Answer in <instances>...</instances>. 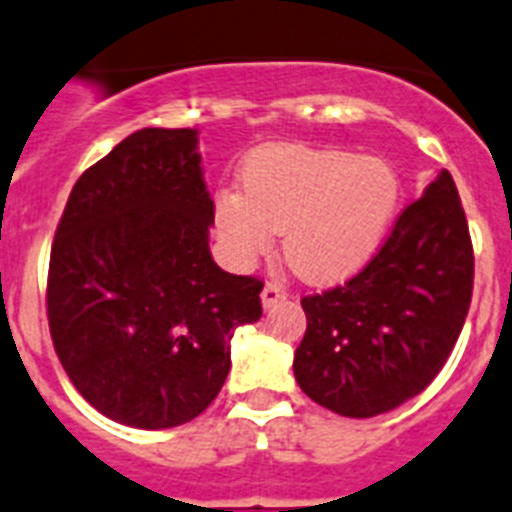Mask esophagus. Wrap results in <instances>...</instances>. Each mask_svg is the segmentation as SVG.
Masks as SVG:
<instances>
[{"instance_id":"1","label":"esophagus","mask_w":512,"mask_h":512,"mask_svg":"<svg viewBox=\"0 0 512 512\" xmlns=\"http://www.w3.org/2000/svg\"><path fill=\"white\" fill-rule=\"evenodd\" d=\"M260 298H262V306H265V308L278 306V303L285 301L283 285H280V283H267L265 288H262V296Z\"/></svg>"}]
</instances>
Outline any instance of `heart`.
Listing matches in <instances>:
<instances>
[{
  "label": "heart",
  "mask_w": 512,
  "mask_h": 512,
  "mask_svg": "<svg viewBox=\"0 0 512 512\" xmlns=\"http://www.w3.org/2000/svg\"><path fill=\"white\" fill-rule=\"evenodd\" d=\"M242 188L216 199V227L237 265H252L285 232L288 265L311 283H334L365 265L393 222L400 181L382 158L339 147L257 150Z\"/></svg>",
  "instance_id": "1"
}]
</instances>
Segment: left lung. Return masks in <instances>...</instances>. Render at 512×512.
<instances>
[{"label": "left lung", "instance_id": "left-lung-1", "mask_svg": "<svg viewBox=\"0 0 512 512\" xmlns=\"http://www.w3.org/2000/svg\"><path fill=\"white\" fill-rule=\"evenodd\" d=\"M472 283L467 216L454 178L441 170L354 278L301 298L308 326L293 359L301 390L347 418L403 405L449 359Z\"/></svg>", "mask_w": 512, "mask_h": 512}]
</instances>
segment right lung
I'll return each mask as SVG.
<instances>
[{
    "label": "right lung",
    "mask_w": 512,
    "mask_h": 512,
    "mask_svg": "<svg viewBox=\"0 0 512 512\" xmlns=\"http://www.w3.org/2000/svg\"><path fill=\"white\" fill-rule=\"evenodd\" d=\"M211 224L196 130H137L73 186L48 324L76 390L112 421H193L227 380L234 329L262 316V280L216 265Z\"/></svg>",
    "instance_id": "right-lung-1"
}]
</instances>
